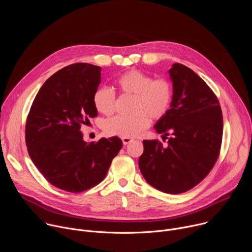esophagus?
<instances>
[{
	"label": "esophagus",
	"mask_w": 252,
	"mask_h": 252,
	"mask_svg": "<svg viewBox=\"0 0 252 252\" xmlns=\"http://www.w3.org/2000/svg\"><path fill=\"white\" fill-rule=\"evenodd\" d=\"M122 140H123V142H124V145H128L129 142L133 141V138H131V137H123Z\"/></svg>",
	"instance_id": "esophagus-1"
}]
</instances>
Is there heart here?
Returning a JSON list of instances; mask_svg holds the SVG:
<instances>
[{
  "mask_svg": "<svg viewBox=\"0 0 252 252\" xmlns=\"http://www.w3.org/2000/svg\"><path fill=\"white\" fill-rule=\"evenodd\" d=\"M116 85L120 93L132 95L131 114L105 121L103 128L107 134L135 136L151 125V120L160 121L167 115L173 97V88L167 79H154L141 70L129 69L117 79ZM93 102L98 113L111 116L115 112L116 94L110 88L99 87L94 93Z\"/></svg>",
  "mask_w": 252,
  "mask_h": 252,
  "instance_id": "heart-1",
  "label": "heart"
}]
</instances>
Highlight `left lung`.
Listing matches in <instances>:
<instances>
[{
    "label": "left lung",
    "mask_w": 252,
    "mask_h": 252,
    "mask_svg": "<svg viewBox=\"0 0 252 252\" xmlns=\"http://www.w3.org/2000/svg\"><path fill=\"white\" fill-rule=\"evenodd\" d=\"M169 76L173 84L171 106L155 126L162 139H168L167 146L158 139L143 140L138 165L152 187L178 194L197 186L217 162L223 120L218 96L191 68L173 63Z\"/></svg>",
    "instance_id": "1"
}]
</instances>
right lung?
<instances>
[{"label": "right lung", "instance_id": "add662e5", "mask_svg": "<svg viewBox=\"0 0 252 252\" xmlns=\"http://www.w3.org/2000/svg\"><path fill=\"white\" fill-rule=\"evenodd\" d=\"M100 70L87 63L58 70L38 92L27 118L25 137L32 161L51 185L68 192L101 183L123 147L118 136L88 143L81 131L97 116L93 95Z\"/></svg>", "mask_w": 252, "mask_h": 252}]
</instances>
